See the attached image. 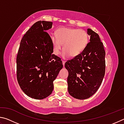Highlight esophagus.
Wrapping results in <instances>:
<instances>
[{
    "mask_svg": "<svg viewBox=\"0 0 124 124\" xmlns=\"http://www.w3.org/2000/svg\"><path fill=\"white\" fill-rule=\"evenodd\" d=\"M65 63H66V61H62V63H63V67H64Z\"/></svg>",
    "mask_w": 124,
    "mask_h": 124,
    "instance_id": "obj_1",
    "label": "esophagus"
}]
</instances>
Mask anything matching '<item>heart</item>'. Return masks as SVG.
<instances>
[{
  "mask_svg": "<svg viewBox=\"0 0 124 124\" xmlns=\"http://www.w3.org/2000/svg\"><path fill=\"white\" fill-rule=\"evenodd\" d=\"M50 39L52 45L53 53L58 55L61 50H64L62 57L66 58L70 56L75 57L83 51L89 40L86 31L81 29L69 27H61L56 31V36L51 35Z\"/></svg>",
  "mask_w": 124,
  "mask_h": 124,
  "instance_id": "1",
  "label": "heart"
}]
</instances>
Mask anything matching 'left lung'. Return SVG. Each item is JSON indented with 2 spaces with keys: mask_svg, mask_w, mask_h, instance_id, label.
I'll return each instance as SVG.
<instances>
[{
  "mask_svg": "<svg viewBox=\"0 0 124 124\" xmlns=\"http://www.w3.org/2000/svg\"><path fill=\"white\" fill-rule=\"evenodd\" d=\"M90 42L81 53L65 63L68 71L69 93L75 98L85 100L96 93L105 74L106 52L97 33L87 29Z\"/></svg>",
  "mask_w": 124,
  "mask_h": 124,
  "instance_id": "left-lung-1",
  "label": "left lung"
}]
</instances>
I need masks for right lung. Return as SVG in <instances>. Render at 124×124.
Listing matches in <instances>:
<instances>
[{"instance_id": "add662e5", "label": "right lung", "mask_w": 124, "mask_h": 124, "mask_svg": "<svg viewBox=\"0 0 124 124\" xmlns=\"http://www.w3.org/2000/svg\"><path fill=\"white\" fill-rule=\"evenodd\" d=\"M52 22H35L23 37L17 54V79L25 94L37 100L51 95L54 81L63 67L61 59L52 54L50 35Z\"/></svg>"}]
</instances>
